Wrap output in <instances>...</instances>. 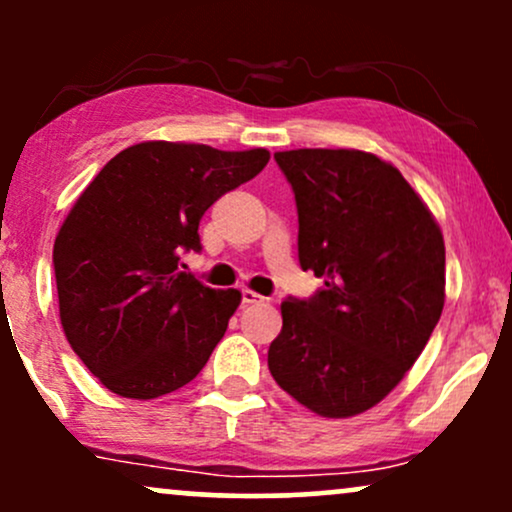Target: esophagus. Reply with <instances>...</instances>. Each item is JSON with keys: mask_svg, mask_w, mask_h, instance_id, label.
Segmentation results:
<instances>
[{"mask_svg": "<svg viewBox=\"0 0 512 512\" xmlns=\"http://www.w3.org/2000/svg\"><path fill=\"white\" fill-rule=\"evenodd\" d=\"M240 296H243V305H252V303H262L264 296H260V293H255L252 289H243L240 291Z\"/></svg>", "mask_w": 512, "mask_h": 512, "instance_id": "34e87169", "label": "esophagus"}]
</instances>
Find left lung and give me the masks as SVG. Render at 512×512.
I'll use <instances>...</instances> for the list:
<instances>
[{"mask_svg":"<svg viewBox=\"0 0 512 512\" xmlns=\"http://www.w3.org/2000/svg\"><path fill=\"white\" fill-rule=\"evenodd\" d=\"M298 209V260L325 279L281 303L269 373L315 414L346 419L414 366L445 303V243L402 173L356 149L274 154Z\"/></svg>","mask_w":512,"mask_h":512,"instance_id":"obj_1","label":"left lung"}]
</instances>
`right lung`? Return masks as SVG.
Returning a JSON list of instances; mask_svg holds the SVG:
<instances>
[{"label":"right lung","instance_id":"obj_1","mask_svg":"<svg viewBox=\"0 0 512 512\" xmlns=\"http://www.w3.org/2000/svg\"><path fill=\"white\" fill-rule=\"evenodd\" d=\"M267 149L142 142L105 163L55 238L60 320L84 366L115 395L156 399L197 378L240 291L180 272L199 221L267 166Z\"/></svg>","mask_w":512,"mask_h":512}]
</instances>
